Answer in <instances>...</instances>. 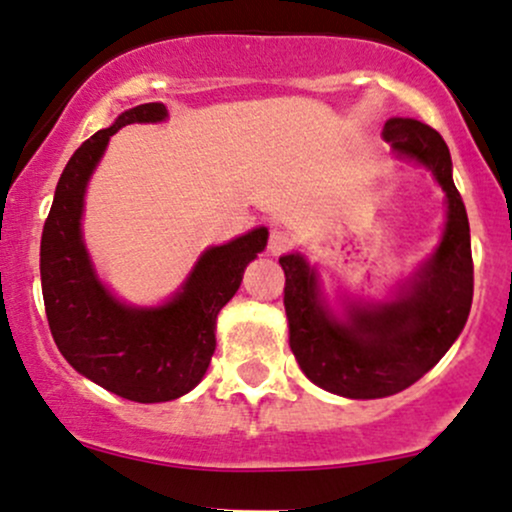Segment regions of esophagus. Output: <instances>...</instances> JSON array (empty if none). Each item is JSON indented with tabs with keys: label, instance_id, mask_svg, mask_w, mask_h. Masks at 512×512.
I'll return each instance as SVG.
<instances>
[{
	"label": "esophagus",
	"instance_id": "1",
	"mask_svg": "<svg viewBox=\"0 0 512 512\" xmlns=\"http://www.w3.org/2000/svg\"><path fill=\"white\" fill-rule=\"evenodd\" d=\"M292 237L287 232H283V229H273L271 232V239H268V251H271L273 256H280V254H287V251L292 249Z\"/></svg>",
	"mask_w": 512,
	"mask_h": 512
}]
</instances>
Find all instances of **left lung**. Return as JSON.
<instances>
[{
    "label": "left lung",
    "instance_id": "1",
    "mask_svg": "<svg viewBox=\"0 0 512 512\" xmlns=\"http://www.w3.org/2000/svg\"><path fill=\"white\" fill-rule=\"evenodd\" d=\"M382 137L396 154L426 164L447 195L445 237L411 292L377 309H353L343 324L321 302L307 261L280 258L292 353L309 380L348 399H382L421 380L462 333L474 295L469 220L445 140L413 118L387 120Z\"/></svg>",
    "mask_w": 512,
    "mask_h": 512
}]
</instances>
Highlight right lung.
Wrapping results in <instances>:
<instances>
[{
  "label": "right lung",
  "mask_w": 512,
  "mask_h": 512,
  "mask_svg": "<svg viewBox=\"0 0 512 512\" xmlns=\"http://www.w3.org/2000/svg\"><path fill=\"white\" fill-rule=\"evenodd\" d=\"M164 118V103H142L82 142L57 181L40 239L45 314L60 353L91 382L140 404L179 399L203 380L215 353L217 314L268 241V229L258 227L225 246H212L164 307L132 309L108 295L96 280L79 229L86 181L123 125Z\"/></svg>",
  "instance_id": "add662e5"
}]
</instances>
